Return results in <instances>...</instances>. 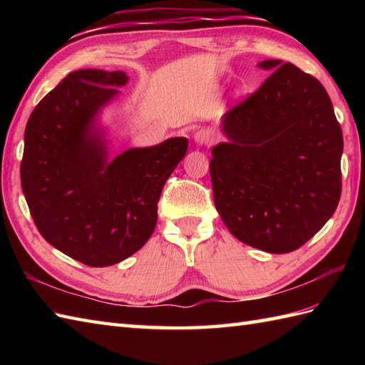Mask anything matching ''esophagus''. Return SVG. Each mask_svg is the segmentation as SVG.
<instances>
[{"instance_id":"34e87169","label":"esophagus","mask_w":365,"mask_h":365,"mask_svg":"<svg viewBox=\"0 0 365 365\" xmlns=\"http://www.w3.org/2000/svg\"><path fill=\"white\" fill-rule=\"evenodd\" d=\"M195 141H196L197 144H200V145H213V144L216 143V135L213 133L212 130L202 128V130L196 131Z\"/></svg>"}]
</instances>
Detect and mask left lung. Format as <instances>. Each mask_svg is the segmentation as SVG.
Here are the masks:
<instances>
[{
	"instance_id": "left-lung-1",
	"label": "left lung",
	"mask_w": 365,
	"mask_h": 365,
	"mask_svg": "<svg viewBox=\"0 0 365 365\" xmlns=\"http://www.w3.org/2000/svg\"><path fill=\"white\" fill-rule=\"evenodd\" d=\"M259 66L273 73L222 118L229 143L212 149L213 199L240 242L285 254L336 212L344 136L315 76L279 59Z\"/></svg>"
}]
</instances>
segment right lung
Segmentation results:
<instances>
[{"mask_svg":"<svg viewBox=\"0 0 365 365\" xmlns=\"http://www.w3.org/2000/svg\"><path fill=\"white\" fill-rule=\"evenodd\" d=\"M127 80L120 71L68 73L37 103L25 130L20 178L36 227L89 267L114 265L145 245L161 190L188 149L187 138H170L106 161L92 123Z\"/></svg>","mask_w":365,"mask_h":365,"instance_id":"right-lung-1","label":"right lung"}]
</instances>
